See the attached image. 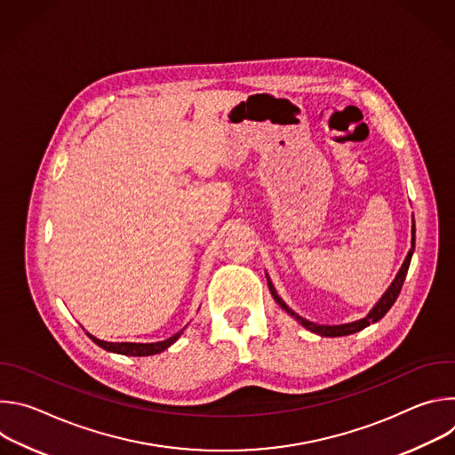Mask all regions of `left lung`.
<instances>
[{"instance_id": "left-lung-1", "label": "left lung", "mask_w": 455, "mask_h": 455, "mask_svg": "<svg viewBox=\"0 0 455 455\" xmlns=\"http://www.w3.org/2000/svg\"><path fill=\"white\" fill-rule=\"evenodd\" d=\"M414 235H416V228H414V221H412V248L409 250V253H407V257H405V263L402 265V268H400L396 279L393 281L391 286H388V290H387L385 295L378 300V304L371 309V313H369L365 318H360V320H356V322L342 323V326H320V323L309 322V320L299 316L293 309H290V307L284 304V300L277 295V291H275V288L272 286L270 281H268V288H270V291H272L275 302H277L284 311H288L293 318H297V320L302 323V326L307 328L309 331H313V333H316V335H322V337H344V335H353V333H356V331L367 328L369 323L378 322L388 309H391V306L396 302V299H398V295H400V291H402L403 281H405V277H407V272H409V265H411L412 251H414V243H416V237H414Z\"/></svg>"}]
</instances>
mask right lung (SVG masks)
<instances>
[{"instance_id":"1","label":"right lung","mask_w":455,"mask_h":455,"mask_svg":"<svg viewBox=\"0 0 455 455\" xmlns=\"http://www.w3.org/2000/svg\"><path fill=\"white\" fill-rule=\"evenodd\" d=\"M183 331L176 333L174 337L167 339V340H162V342H155V344H133V342H104V340H99L95 337H92L90 333H86L97 346H100L102 349L106 351H111V353H118V355H129V356H149V355H156L164 349H167L171 344H174L178 340V337L181 335Z\"/></svg>"}]
</instances>
